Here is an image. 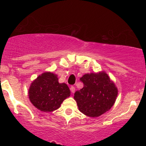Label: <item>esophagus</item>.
<instances>
[{
  "label": "esophagus",
  "mask_w": 146,
  "mask_h": 146,
  "mask_svg": "<svg viewBox=\"0 0 146 146\" xmlns=\"http://www.w3.org/2000/svg\"><path fill=\"white\" fill-rule=\"evenodd\" d=\"M75 90H76V88H75L74 86H71V87H70V91H71L72 93H74Z\"/></svg>",
  "instance_id": "obj_1"
}]
</instances>
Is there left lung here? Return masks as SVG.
Wrapping results in <instances>:
<instances>
[{"label": "left lung", "instance_id": "8db88e82", "mask_svg": "<svg viewBox=\"0 0 146 146\" xmlns=\"http://www.w3.org/2000/svg\"><path fill=\"white\" fill-rule=\"evenodd\" d=\"M83 88L74 94L78 109L90 117H100L111 109L118 90L104 72L85 74L80 78Z\"/></svg>", "mask_w": 146, "mask_h": 146}]
</instances>
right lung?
Here are the masks:
<instances>
[{
    "instance_id": "right-lung-1",
    "label": "right lung",
    "mask_w": 146,
    "mask_h": 146,
    "mask_svg": "<svg viewBox=\"0 0 146 146\" xmlns=\"http://www.w3.org/2000/svg\"><path fill=\"white\" fill-rule=\"evenodd\" d=\"M70 91L65 83H59L54 73L47 72L38 76L29 90L30 102L38 110L44 112L52 111L60 107Z\"/></svg>"
}]
</instances>
